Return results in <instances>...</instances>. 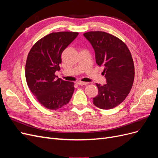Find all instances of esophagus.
<instances>
[{"mask_svg":"<svg viewBox=\"0 0 158 158\" xmlns=\"http://www.w3.org/2000/svg\"><path fill=\"white\" fill-rule=\"evenodd\" d=\"M77 84L78 85H87V84H88V82H82V81H78V82H77Z\"/></svg>","mask_w":158,"mask_h":158,"instance_id":"1","label":"esophagus"}]
</instances>
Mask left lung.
<instances>
[{
	"label": "left lung",
	"mask_w": 158,
	"mask_h": 158,
	"mask_svg": "<svg viewBox=\"0 0 158 158\" xmlns=\"http://www.w3.org/2000/svg\"><path fill=\"white\" fill-rule=\"evenodd\" d=\"M84 37L93 46L95 60L103 71L107 84H96L98 94L94 104L102 109H111L126 99L132 87L135 66L127 45L116 36L104 31H89Z\"/></svg>",
	"instance_id": "left-lung-1"
}]
</instances>
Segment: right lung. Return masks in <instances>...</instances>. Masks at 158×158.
<instances>
[{"mask_svg": "<svg viewBox=\"0 0 158 158\" xmlns=\"http://www.w3.org/2000/svg\"><path fill=\"white\" fill-rule=\"evenodd\" d=\"M78 32H53L38 40L28 53L26 79L31 93L43 106L56 110L68 104L74 83L57 78L61 54L78 36Z\"/></svg>", "mask_w": 158, "mask_h": 158, "instance_id": "obj_1", "label": "right lung"}]
</instances>
